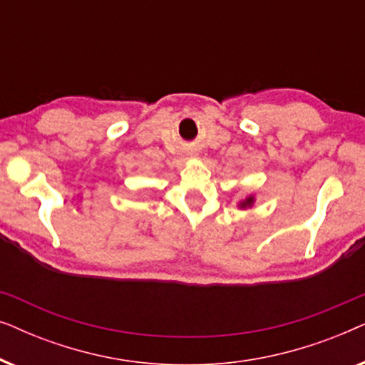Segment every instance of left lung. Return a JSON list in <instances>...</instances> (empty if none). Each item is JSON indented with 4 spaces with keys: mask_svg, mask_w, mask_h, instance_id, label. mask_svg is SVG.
Segmentation results:
<instances>
[{
    "mask_svg": "<svg viewBox=\"0 0 365 365\" xmlns=\"http://www.w3.org/2000/svg\"><path fill=\"white\" fill-rule=\"evenodd\" d=\"M254 202H256V196H254V194H249V196L242 197L241 201H237V209L246 211V209H251L254 206Z\"/></svg>",
    "mask_w": 365,
    "mask_h": 365,
    "instance_id": "8db88e82",
    "label": "left lung"
}]
</instances>
